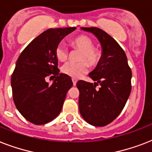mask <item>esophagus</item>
<instances>
[{
    "mask_svg": "<svg viewBox=\"0 0 152 152\" xmlns=\"http://www.w3.org/2000/svg\"><path fill=\"white\" fill-rule=\"evenodd\" d=\"M72 83H73V85H74V86H76V83H77V80H76V79H74V78L72 79Z\"/></svg>",
    "mask_w": 152,
    "mask_h": 152,
    "instance_id": "34e87169",
    "label": "esophagus"
}]
</instances>
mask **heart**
<instances>
[{
	"label": "heart",
	"instance_id": "heart-1",
	"mask_svg": "<svg viewBox=\"0 0 152 152\" xmlns=\"http://www.w3.org/2000/svg\"><path fill=\"white\" fill-rule=\"evenodd\" d=\"M70 46L74 49L80 50L78 63L69 62L63 65L62 72L73 78H79L88 72V65L95 67L101 59V52L94 47V42L90 37L86 34H80L69 39ZM55 57L59 61H65L69 57V50L63 44H58L54 50ZM85 60L88 63L83 62Z\"/></svg>",
	"mask_w": 152,
	"mask_h": 152
}]
</instances>
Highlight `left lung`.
<instances>
[{"mask_svg":"<svg viewBox=\"0 0 152 152\" xmlns=\"http://www.w3.org/2000/svg\"><path fill=\"white\" fill-rule=\"evenodd\" d=\"M92 33L101 43L102 57L89 76L95 81L76 83L79 109L83 118L94 126L111 123L122 111L131 92L132 71L125 51L106 32L98 27H81ZM99 84L100 88L96 86Z\"/></svg>","mask_w":152,"mask_h":152,"instance_id":"1","label":"left lung"}]
</instances>
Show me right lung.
<instances>
[{"label": "right lung", "mask_w": 152, "mask_h": 152, "mask_svg": "<svg viewBox=\"0 0 152 152\" xmlns=\"http://www.w3.org/2000/svg\"><path fill=\"white\" fill-rule=\"evenodd\" d=\"M76 29L46 30L30 42L16 61L11 79L13 101L23 117L34 125L46 124L59 115L73 85L70 76L59 73L54 50ZM50 75L55 77L51 86L45 80Z\"/></svg>", "instance_id": "1"}]
</instances>
